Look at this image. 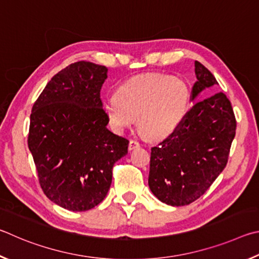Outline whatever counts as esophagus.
<instances>
[{
  "instance_id": "34e87169",
  "label": "esophagus",
  "mask_w": 259,
  "mask_h": 259,
  "mask_svg": "<svg viewBox=\"0 0 259 259\" xmlns=\"http://www.w3.org/2000/svg\"><path fill=\"white\" fill-rule=\"evenodd\" d=\"M140 147V143L138 141H135V140H131L130 144H128V150L132 151L134 149H138Z\"/></svg>"
}]
</instances>
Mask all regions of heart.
Listing matches in <instances>:
<instances>
[{"label":"heart","instance_id":"1","mask_svg":"<svg viewBox=\"0 0 259 259\" xmlns=\"http://www.w3.org/2000/svg\"><path fill=\"white\" fill-rule=\"evenodd\" d=\"M190 103V93L182 79L164 74H144L126 80L113 98L103 103V113L111 128L120 133L132 126L144 137L160 141L182 124Z\"/></svg>","mask_w":259,"mask_h":259}]
</instances>
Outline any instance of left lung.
I'll use <instances>...</instances> for the list:
<instances>
[{
  "mask_svg": "<svg viewBox=\"0 0 259 259\" xmlns=\"http://www.w3.org/2000/svg\"><path fill=\"white\" fill-rule=\"evenodd\" d=\"M194 72L192 101L203 90L219 84L199 61L194 62ZM235 127L233 109L224 93L194 103L179 128L151 148V192L161 202L178 207L200 198L228 164Z\"/></svg>",
  "mask_w": 259,
  "mask_h": 259,
  "instance_id": "obj_1",
  "label": "left lung"
}]
</instances>
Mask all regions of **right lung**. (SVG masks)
<instances>
[{
  "mask_svg": "<svg viewBox=\"0 0 259 259\" xmlns=\"http://www.w3.org/2000/svg\"><path fill=\"white\" fill-rule=\"evenodd\" d=\"M108 68L71 63L49 81L30 113L28 148L40 188L65 209L98 206L110 189L112 167L128 140L107 128L100 91Z\"/></svg>",
  "mask_w": 259,
  "mask_h": 259,
  "instance_id": "obj_1",
  "label": "right lung"
}]
</instances>
